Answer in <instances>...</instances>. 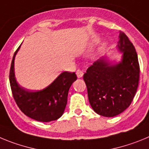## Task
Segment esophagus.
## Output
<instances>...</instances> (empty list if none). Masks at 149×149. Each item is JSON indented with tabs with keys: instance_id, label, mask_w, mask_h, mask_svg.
Wrapping results in <instances>:
<instances>
[{
	"instance_id": "1",
	"label": "esophagus",
	"mask_w": 149,
	"mask_h": 149,
	"mask_svg": "<svg viewBox=\"0 0 149 149\" xmlns=\"http://www.w3.org/2000/svg\"><path fill=\"white\" fill-rule=\"evenodd\" d=\"M83 74H84V73H83V72L81 71V70H76V75H77L78 78H81L82 77Z\"/></svg>"
}]
</instances>
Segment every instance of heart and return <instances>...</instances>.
<instances>
[{"label":"heart","mask_w":149,"mask_h":149,"mask_svg":"<svg viewBox=\"0 0 149 149\" xmlns=\"http://www.w3.org/2000/svg\"><path fill=\"white\" fill-rule=\"evenodd\" d=\"M97 38H96V39H94V42H96V41H97Z\"/></svg>","instance_id":"obj_1"}]
</instances>
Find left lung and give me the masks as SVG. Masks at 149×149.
I'll return each mask as SVG.
<instances>
[{"instance_id":"left-lung-1","label":"left lung","mask_w":149,"mask_h":149,"mask_svg":"<svg viewBox=\"0 0 149 149\" xmlns=\"http://www.w3.org/2000/svg\"><path fill=\"white\" fill-rule=\"evenodd\" d=\"M118 47L123 60L110 65L102 58L95 61L84 74L89 102L101 116L111 117L129 107L140 79V65L133 44L124 33H120Z\"/></svg>"}]
</instances>
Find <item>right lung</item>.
I'll return each mask as SVG.
<instances>
[{"instance_id":"add662e5","label":"right lung","mask_w":149,"mask_h":149,"mask_svg":"<svg viewBox=\"0 0 149 149\" xmlns=\"http://www.w3.org/2000/svg\"><path fill=\"white\" fill-rule=\"evenodd\" d=\"M15 52L9 70V83L16 104L23 113L37 121L50 122L58 120L64 113L68 102V91L77 79L75 72H63L47 88L30 91L18 85L15 78Z\"/></svg>"}]
</instances>
